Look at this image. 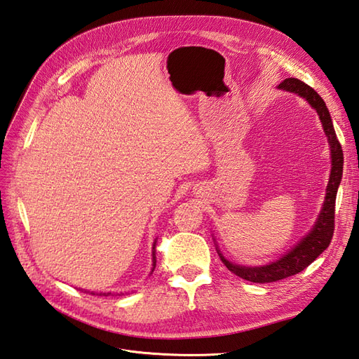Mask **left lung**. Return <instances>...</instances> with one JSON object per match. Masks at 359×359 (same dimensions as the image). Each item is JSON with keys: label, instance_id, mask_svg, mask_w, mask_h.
Listing matches in <instances>:
<instances>
[{"label": "left lung", "instance_id": "8db88e82", "mask_svg": "<svg viewBox=\"0 0 359 359\" xmlns=\"http://www.w3.org/2000/svg\"><path fill=\"white\" fill-rule=\"evenodd\" d=\"M277 88L287 93L298 94L299 97H302V99H306V102L313 107L314 111H316L322 123L323 132L328 137V144L331 149V173H330L328 186H327V193H325L322 210L318 215L316 222H314L311 231L306 236H302L301 240L289 250V252H286L277 260H273V262L259 265V266H245V265L233 264L223 256V253L219 248V244H217L215 238L212 235L217 253H219L222 262L226 265V268L235 276L248 281H253V283H273V281L295 276L301 273V271L306 269L313 260H316V257L320 256L322 252H325V250L328 248L334 233V211H335L337 190H339L341 175H343V149L339 139H337L330 111L327 104H325V102L322 100V97L313 88H310L307 83H304L295 78L285 79L277 86Z\"/></svg>", "mask_w": 359, "mask_h": 359}]
</instances>
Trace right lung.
<instances>
[{"label": "right lung", "mask_w": 359, "mask_h": 359, "mask_svg": "<svg viewBox=\"0 0 359 359\" xmlns=\"http://www.w3.org/2000/svg\"><path fill=\"white\" fill-rule=\"evenodd\" d=\"M156 244H157V240H154V243H153V268H151V273H149V276L154 273V268H156ZM91 295H99V297H109L111 295V292H91Z\"/></svg>", "instance_id": "1"}]
</instances>
